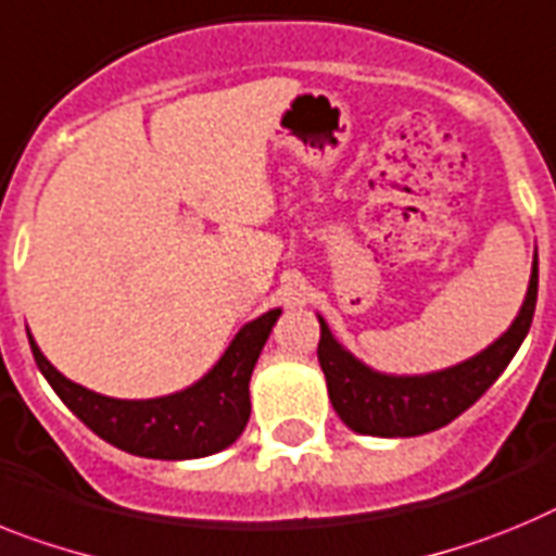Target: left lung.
Instances as JSON below:
<instances>
[{
	"label": "left lung",
	"instance_id": "1",
	"mask_svg": "<svg viewBox=\"0 0 556 556\" xmlns=\"http://www.w3.org/2000/svg\"><path fill=\"white\" fill-rule=\"evenodd\" d=\"M534 305H538V257H534L526 302L509 330L476 358L419 378H394V375L371 371L369 366L352 358L332 338L325 318H318L321 325L318 364L327 378L332 408L352 431L369 437H419L437 431L467 412L498 380L532 327Z\"/></svg>",
	"mask_w": 556,
	"mask_h": 556
}]
</instances>
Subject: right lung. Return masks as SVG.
Wrapping results in <instances>:
<instances>
[{"label": "right lung", "mask_w": 556, "mask_h": 556, "mask_svg": "<svg viewBox=\"0 0 556 556\" xmlns=\"http://www.w3.org/2000/svg\"><path fill=\"white\" fill-rule=\"evenodd\" d=\"M282 311H268L235 336L210 375L185 392L156 400H114L66 380L30 338L33 358L86 428L109 445L144 458H201L229 447L251 414L249 380ZM30 336V332H27Z\"/></svg>", "instance_id": "1"}]
</instances>
